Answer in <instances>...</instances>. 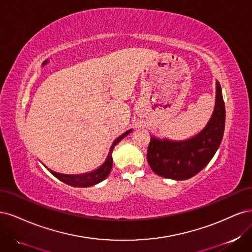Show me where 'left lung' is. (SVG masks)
<instances>
[{
    "instance_id": "8db88e82",
    "label": "left lung",
    "mask_w": 252,
    "mask_h": 252,
    "mask_svg": "<svg viewBox=\"0 0 252 252\" xmlns=\"http://www.w3.org/2000/svg\"><path fill=\"white\" fill-rule=\"evenodd\" d=\"M225 129V104L217 82L216 105L209 122L201 132L185 141L159 140L151 136L147 161L155 173L172 180H187L211 161L222 142Z\"/></svg>"
}]
</instances>
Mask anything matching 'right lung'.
<instances>
[{"instance_id": "1", "label": "right lung", "mask_w": 252, "mask_h": 252, "mask_svg": "<svg viewBox=\"0 0 252 252\" xmlns=\"http://www.w3.org/2000/svg\"><path fill=\"white\" fill-rule=\"evenodd\" d=\"M130 132H131V129L130 130L124 132L123 134L120 135L118 139L114 140V142L112 143L111 147H110L108 157L105 159L104 164L94 171L88 172V173H83V174H63V173L55 172L48 168L47 169L60 181H62L63 183H66V184L73 186V187H89V186L95 185V184H97V183L104 181L109 175L111 168H112V156L111 155H112L113 148L121 140H123L125 136L128 135V133H130Z\"/></svg>"}]
</instances>
